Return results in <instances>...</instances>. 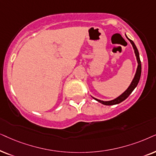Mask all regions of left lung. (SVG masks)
<instances>
[{
	"label": "left lung",
	"instance_id": "obj_1",
	"mask_svg": "<svg viewBox=\"0 0 156 156\" xmlns=\"http://www.w3.org/2000/svg\"><path fill=\"white\" fill-rule=\"evenodd\" d=\"M126 38H128V40L130 41V43H131L132 46H133V48L135 55H136V60H137V63H138V66H137V69H136V73H135L133 79L131 83H130V86H128V88L126 89V90L124 91V92L122 93L121 95H120L119 96L116 98L113 99V100H111V101H101V100L95 98L92 96L93 99H95V101H98V102L102 103V104H103V105H113L118 104V103H121L122 101H125V100L130 95V93L133 92V90L134 89L136 88L137 85H138L139 80H140V75H141V62H140V56H139L138 51V49H137V47L136 46V45H135L133 41L128 38L126 35Z\"/></svg>",
	"mask_w": 156,
	"mask_h": 156
}]
</instances>
